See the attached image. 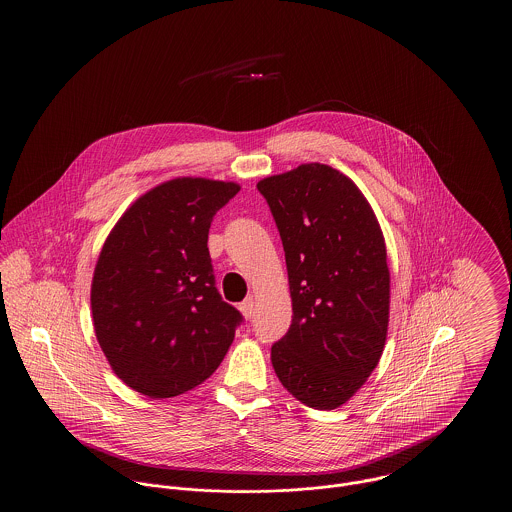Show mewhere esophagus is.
Returning a JSON list of instances; mask_svg holds the SVG:
<instances>
[{
	"label": "esophagus",
	"mask_w": 512,
	"mask_h": 512,
	"mask_svg": "<svg viewBox=\"0 0 512 512\" xmlns=\"http://www.w3.org/2000/svg\"><path fill=\"white\" fill-rule=\"evenodd\" d=\"M240 311H242L245 318L253 317V313H255V297L253 295H249L244 303L240 305Z\"/></svg>",
	"instance_id": "esophagus-1"
}]
</instances>
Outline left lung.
<instances>
[{
	"label": "left lung",
	"instance_id": "left-lung-1",
	"mask_svg": "<svg viewBox=\"0 0 512 512\" xmlns=\"http://www.w3.org/2000/svg\"><path fill=\"white\" fill-rule=\"evenodd\" d=\"M276 220L292 297V326L272 345L282 386L332 411L380 363L390 322L386 240L368 199L338 169L305 163L257 182Z\"/></svg>",
	"mask_w": 512,
	"mask_h": 512
}]
</instances>
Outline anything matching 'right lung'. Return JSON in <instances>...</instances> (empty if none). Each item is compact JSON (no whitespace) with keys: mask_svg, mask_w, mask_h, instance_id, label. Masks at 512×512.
<instances>
[{"mask_svg":"<svg viewBox=\"0 0 512 512\" xmlns=\"http://www.w3.org/2000/svg\"><path fill=\"white\" fill-rule=\"evenodd\" d=\"M238 182L178 176L140 195L111 228L92 278L99 347L122 382L151 399L205 382L242 315L220 299L211 220Z\"/></svg>","mask_w":512,"mask_h":512,"instance_id":"right-lung-1","label":"right lung"}]
</instances>
